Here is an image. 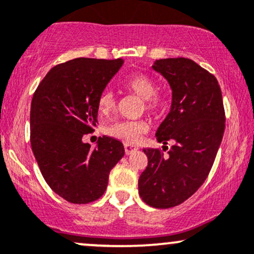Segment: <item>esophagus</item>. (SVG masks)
<instances>
[{"label":"esophagus","mask_w":254,"mask_h":254,"mask_svg":"<svg viewBox=\"0 0 254 254\" xmlns=\"http://www.w3.org/2000/svg\"><path fill=\"white\" fill-rule=\"evenodd\" d=\"M124 148H125V154H127V155H130V154L135 153V151L137 150V148L132 147L131 144H125Z\"/></svg>","instance_id":"esophagus-1"}]
</instances>
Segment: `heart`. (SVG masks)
Listing matches in <instances>:
<instances>
[{
  "label": "heart",
  "instance_id": "b5f03b06",
  "mask_svg": "<svg viewBox=\"0 0 254 254\" xmlns=\"http://www.w3.org/2000/svg\"><path fill=\"white\" fill-rule=\"evenodd\" d=\"M124 87L139 99H143L145 111L151 115H157L164 107V98L156 92L155 81L144 74H135L124 81ZM116 109V98L112 92H105L98 101L100 115L109 116ZM149 130V125L144 121L117 122L107 127L106 133L113 138L133 144Z\"/></svg>",
  "mask_w": 254,
  "mask_h": 254
}]
</instances>
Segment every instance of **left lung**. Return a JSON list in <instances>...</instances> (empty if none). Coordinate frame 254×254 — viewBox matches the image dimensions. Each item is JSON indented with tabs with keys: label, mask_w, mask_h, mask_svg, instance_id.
Returning a JSON list of instances; mask_svg holds the SVG:
<instances>
[{
	"label": "left lung",
	"mask_w": 254,
	"mask_h": 254,
	"mask_svg": "<svg viewBox=\"0 0 254 254\" xmlns=\"http://www.w3.org/2000/svg\"><path fill=\"white\" fill-rule=\"evenodd\" d=\"M153 69L172 88L170 113L156 131L159 143L173 145L164 154L144 148L148 166L138 179L142 200L157 209L179 205L209 176L224 132V107L216 77L184 57L154 62ZM168 147H164V151Z\"/></svg>",
	"instance_id": "8db88e82"
}]
</instances>
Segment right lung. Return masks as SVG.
I'll return each instance as SVG.
<instances>
[{
    "label": "right lung",
    "instance_id": "right-lung-1",
    "mask_svg": "<svg viewBox=\"0 0 254 254\" xmlns=\"http://www.w3.org/2000/svg\"><path fill=\"white\" fill-rule=\"evenodd\" d=\"M124 60L75 58L46 74L31 104V145L48 185L74 204L104 194L110 172L124 156V145L99 137L92 149L82 137L97 127L98 101Z\"/></svg>",
    "mask_w": 254,
    "mask_h": 254
}]
</instances>
